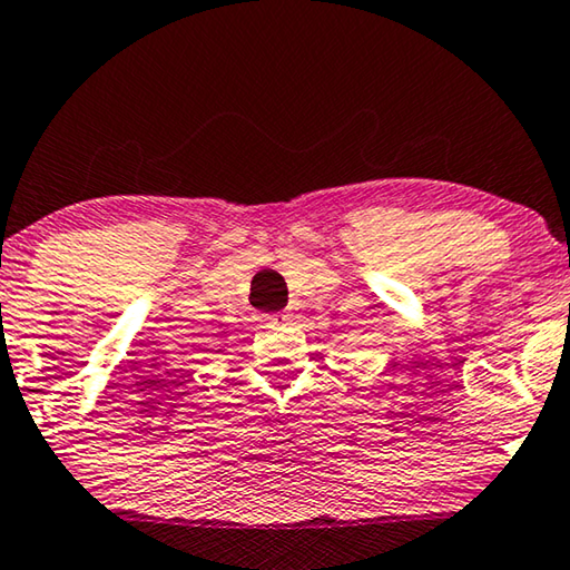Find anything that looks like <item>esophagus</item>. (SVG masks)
Masks as SVG:
<instances>
[{
  "mask_svg": "<svg viewBox=\"0 0 570 570\" xmlns=\"http://www.w3.org/2000/svg\"><path fill=\"white\" fill-rule=\"evenodd\" d=\"M284 314H274V317H268V322H282Z\"/></svg>",
  "mask_w": 570,
  "mask_h": 570,
  "instance_id": "34e87169",
  "label": "esophagus"
}]
</instances>
